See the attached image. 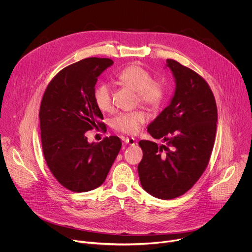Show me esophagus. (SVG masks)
<instances>
[{"label": "esophagus", "instance_id": "obj_1", "mask_svg": "<svg viewBox=\"0 0 252 252\" xmlns=\"http://www.w3.org/2000/svg\"><path fill=\"white\" fill-rule=\"evenodd\" d=\"M125 142L126 143V145L134 146L135 145V139L133 137H126L125 138Z\"/></svg>", "mask_w": 252, "mask_h": 252}]
</instances>
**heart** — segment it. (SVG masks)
<instances>
[{"instance_id": "obj_1", "label": "heart", "mask_w": 252, "mask_h": 252, "mask_svg": "<svg viewBox=\"0 0 252 252\" xmlns=\"http://www.w3.org/2000/svg\"><path fill=\"white\" fill-rule=\"evenodd\" d=\"M119 81L137 93L139 103L150 109H157L164 99L165 90L161 83L153 81L152 75L143 67L131 64L125 67L118 76ZM94 100L101 112H110L113 109L112 90L107 84H100L94 91ZM148 120V116L140 111L125 113L113 120L116 130L127 134H135Z\"/></svg>"}]
</instances>
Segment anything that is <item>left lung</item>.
I'll list each match as a JSON object with an SVG mask.
<instances>
[{
	"label": "left lung",
	"mask_w": 252,
	"mask_h": 252,
	"mask_svg": "<svg viewBox=\"0 0 252 252\" xmlns=\"http://www.w3.org/2000/svg\"><path fill=\"white\" fill-rule=\"evenodd\" d=\"M165 66L174 78V94L148 131L166 145L140 140L143 157L137 171L147 192L171 199L189 190L205 170L217 133L218 109L209 86L195 71L170 59Z\"/></svg>",
	"instance_id": "1"
}]
</instances>
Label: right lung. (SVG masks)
Instances as JSON below:
<instances>
[{
  "instance_id": "1",
  "label": "right lung",
  "mask_w": 252,
  "mask_h": 252,
  "mask_svg": "<svg viewBox=\"0 0 252 252\" xmlns=\"http://www.w3.org/2000/svg\"><path fill=\"white\" fill-rule=\"evenodd\" d=\"M113 63L110 59L88 58L67 65L51 81L42 99L45 159L57 181L74 192L100 187L122 148L115 135L98 143H90L86 136V131L103 125L94 91L99 75Z\"/></svg>"
}]
</instances>
